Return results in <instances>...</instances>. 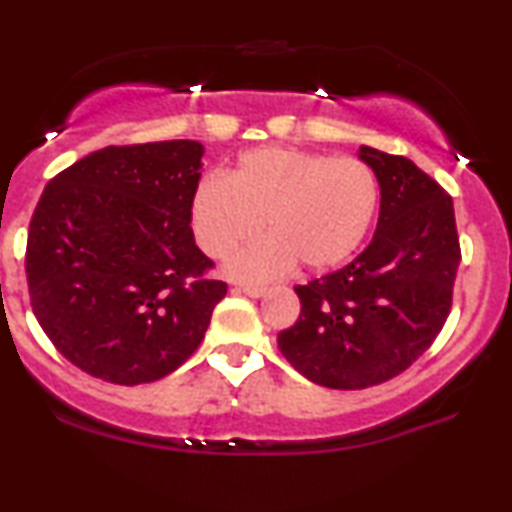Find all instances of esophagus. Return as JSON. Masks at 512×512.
<instances>
[{
    "label": "esophagus",
    "mask_w": 512,
    "mask_h": 512,
    "mask_svg": "<svg viewBox=\"0 0 512 512\" xmlns=\"http://www.w3.org/2000/svg\"><path fill=\"white\" fill-rule=\"evenodd\" d=\"M231 293H245V295H250V298H260V295L267 293V288L264 286H231Z\"/></svg>",
    "instance_id": "esophagus-1"
}]
</instances>
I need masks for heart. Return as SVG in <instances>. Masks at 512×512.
I'll list each match as a JSON object with an SVG mask.
<instances>
[{"instance_id":"b5f03b06","label":"heart","mask_w":512,"mask_h":512,"mask_svg":"<svg viewBox=\"0 0 512 512\" xmlns=\"http://www.w3.org/2000/svg\"><path fill=\"white\" fill-rule=\"evenodd\" d=\"M379 209V178L357 157H329L295 147H260L240 155L229 176H202L190 200V226L202 250L224 260L267 224L272 236L233 257L231 276L267 281L298 260L307 269L346 262L365 240Z\"/></svg>"}]
</instances>
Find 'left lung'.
Returning <instances> with one entry per match:
<instances>
[{"mask_svg": "<svg viewBox=\"0 0 512 512\" xmlns=\"http://www.w3.org/2000/svg\"><path fill=\"white\" fill-rule=\"evenodd\" d=\"M379 178L372 243L336 272L295 286L300 317L283 357L329 389H369L405 372L451 315L460 264L451 195L400 155L360 147Z\"/></svg>", "mask_w": 512, "mask_h": 512, "instance_id": "1", "label": "left lung"}]
</instances>
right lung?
I'll use <instances>...</instances> for the list:
<instances>
[{
	"mask_svg": "<svg viewBox=\"0 0 512 512\" xmlns=\"http://www.w3.org/2000/svg\"><path fill=\"white\" fill-rule=\"evenodd\" d=\"M202 145H109L42 190L28 229L30 305L66 360L109 384H150L205 338L226 283L195 245Z\"/></svg>",
	"mask_w": 512,
	"mask_h": 512,
	"instance_id": "1",
	"label": "right lung"
}]
</instances>
